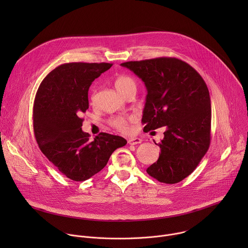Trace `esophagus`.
<instances>
[{
	"mask_svg": "<svg viewBox=\"0 0 248 248\" xmlns=\"http://www.w3.org/2000/svg\"><path fill=\"white\" fill-rule=\"evenodd\" d=\"M141 141H142V140H141L138 137H130V138L127 139V143L130 144V145H135V144L141 143Z\"/></svg>",
	"mask_w": 248,
	"mask_h": 248,
	"instance_id": "obj_1",
	"label": "esophagus"
}]
</instances>
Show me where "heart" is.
Listing matches in <instances>:
<instances>
[{
    "label": "heart",
    "mask_w": 248,
    "mask_h": 248,
    "mask_svg": "<svg viewBox=\"0 0 248 248\" xmlns=\"http://www.w3.org/2000/svg\"><path fill=\"white\" fill-rule=\"evenodd\" d=\"M115 87H116L117 91L124 96L128 90H130L132 88L136 89V83L131 78H129L127 76H119L115 79ZM90 99H91L92 103H94L96 101V90L95 89H93ZM129 121H130L129 118L114 117L110 120L109 123L117 130H119L121 132H127L129 129Z\"/></svg>",
    "instance_id": "1"
}]
</instances>
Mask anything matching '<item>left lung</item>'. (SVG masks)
<instances>
[{
  "label": "left lung",
  "instance_id": "left-lung-1",
  "mask_svg": "<svg viewBox=\"0 0 248 248\" xmlns=\"http://www.w3.org/2000/svg\"><path fill=\"white\" fill-rule=\"evenodd\" d=\"M146 86L144 131L166 126L157 162L147 168L152 178L176 184L198 166L210 146L211 100L201 76L186 62L156 58L121 63Z\"/></svg>",
  "mask_w": 248,
  "mask_h": 248
}]
</instances>
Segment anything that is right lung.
<instances>
[{
  "instance_id": "right-lung-1",
  "label": "right lung",
  "mask_w": 248,
  "mask_h": 248,
  "mask_svg": "<svg viewBox=\"0 0 248 248\" xmlns=\"http://www.w3.org/2000/svg\"><path fill=\"white\" fill-rule=\"evenodd\" d=\"M108 62H68L43 79L34 100L33 128L42 153L66 178L83 182L107 165L126 144L121 136L101 132L93 141L82 131L81 115L89 107L88 90L108 70Z\"/></svg>"
}]
</instances>
